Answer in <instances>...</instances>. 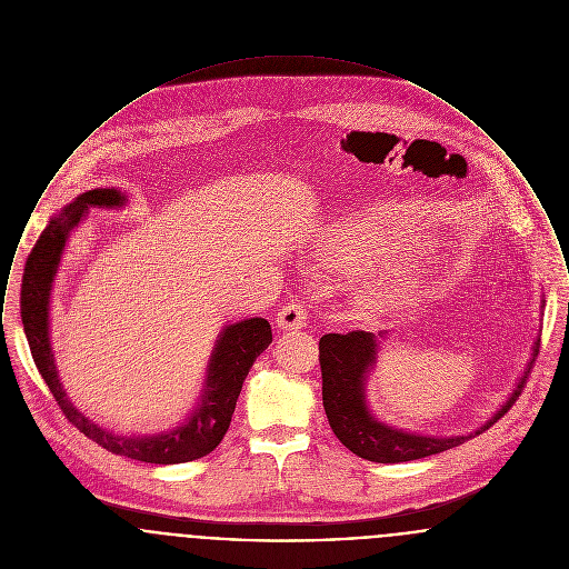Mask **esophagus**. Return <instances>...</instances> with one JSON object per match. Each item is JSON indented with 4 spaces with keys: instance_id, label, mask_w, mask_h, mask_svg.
<instances>
[{
    "instance_id": "esophagus-1",
    "label": "esophagus",
    "mask_w": 569,
    "mask_h": 569,
    "mask_svg": "<svg viewBox=\"0 0 569 569\" xmlns=\"http://www.w3.org/2000/svg\"><path fill=\"white\" fill-rule=\"evenodd\" d=\"M278 326L282 330H300L306 326V308L300 302L287 303L278 312Z\"/></svg>"
}]
</instances>
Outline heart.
<instances>
[{"label": "heart", "mask_w": 569, "mask_h": 569, "mask_svg": "<svg viewBox=\"0 0 569 569\" xmlns=\"http://www.w3.org/2000/svg\"><path fill=\"white\" fill-rule=\"evenodd\" d=\"M330 250L347 252L349 257L356 259H383V257H395L401 252L397 241H390L386 237H376L371 232H353L347 230L337 237V241L330 243ZM403 287L399 282H381L369 291V302L383 303L397 293H401Z\"/></svg>", "instance_id": "b5f03b06"}]
</instances>
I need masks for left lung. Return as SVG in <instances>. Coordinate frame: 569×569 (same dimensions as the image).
<instances>
[{"mask_svg": "<svg viewBox=\"0 0 569 569\" xmlns=\"http://www.w3.org/2000/svg\"><path fill=\"white\" fill-rule=\"evenodd\" d=\"M376 335L365 330H351L347 335H323L319 341V365L323 379L321 392L330 427L351 453L379 463L412 461L427 455L442 453L488 431L498 418L505 417L511 410V406L525 390L527 376L535 362L532 358L511 399L486 425H481V429L457 438H427L390 429L369 415L365 406V378L376 362ZM537 351L539 349L535 345L532 356H537Z\"/></svg>", "mask_w": 569, "mask_h": 569, "instance_id": "left-lung-1", "label": "left lung"}]
</instances>
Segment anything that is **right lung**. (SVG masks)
<instances>
[{"mask_svg": "<svg viewBox=\"0 0 569 569\" xmlns=\"http://www.w3.org/2000/svg\"><path fill=\"white\" fill-rule=\"evenodd\" d=\"M124 196L118 190H90L81 193L73 204L64 209L60 218H53L42 230L34 243L21 284V321L30 342V351L40 376L53 399L58 401L62 415L71 425L103 447L106 451L124 455L147 463H183L211 453L224 438L230 418L237 406L243 379L252 369L254 360L266 351L271 342V328L266 319H246L228 326L222 332L216 351L209 362V376L202 395L200 408L193 417L172 433L152 436V438H120L83 415H79L73 403L67 399L58 371L53 365V353L49 345V291L64 250L67 237L79 224L88 207H118Z\"/></svg>", "mask_w": 569, "mask_h": 569, "instance_id": "obj_1", "label": "right lung"}]
</instances>
